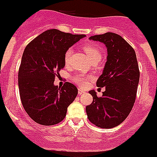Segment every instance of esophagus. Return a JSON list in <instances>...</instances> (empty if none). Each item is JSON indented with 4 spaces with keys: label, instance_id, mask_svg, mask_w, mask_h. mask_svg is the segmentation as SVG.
I'll list each match as a JSON object with an SVG mask.
<instances>
[{
    "label": "esophagus",
    "instance_id": "1",
    "mask_svg": "<svg viewBox=\"0 0 157 157\" xmlns=\"http://www.w3.org/2000/svg\"><path fill=\"white\" fill-rule=\"evenodd\" d=\"M78 94H85V91H84V90L82 89V88H78Z\"/></svg>",
    "mask_w": 157,
    "mask_h": 157
}]
</instances>
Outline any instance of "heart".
Listing matches in <instances>:
<instances>
[{"instance_id":"1","label":"heart","mask_w":157,"mask_h":157,"mask_svg":"<svg viewBox=\"0 0 157 157\" xmlns=\"http://www.w3.org/2000/svg\"><path fill=\"white\" fill-rule=\"evenodd\" d=\"M83 49L91 61H93V60H95V59H101V53L99 49H98L96 46H93V45H85V46H83ZM72 54V49H67V51H66V53H65V56H64V60L66 64H68V63H69ZM72 80L74 81V82H75V83L78 84V85L82 87L85 86L87 84L86 78L82 75H74V76L72 77Z\"/></svg>"}]
</instances>
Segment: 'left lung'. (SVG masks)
I'll use <instances>...</instances> for the list:
<instances>
[{
	"instance_id": "obj_1",
	"label": "left lung",
	"mask_w": 157,
	"mask_h": 157,
	"mask_svg": "<svg viewBox=\"0 0 157 157\" xmlns=\"http://www.w3.org/2000/svg\"><path fill=\"white\" fill-rule=\"evenodd\" d=\"M103 43L108 56L102 74L97 80L99 88L105 87L102 97L91 90V105L86 106L88 118L105 129L118 126L129 115L136 99L140 71L134 49L124 39L114 33L89 37Z\"/></svg>"
}]
</instances>
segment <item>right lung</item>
<instances>
[{"mask_svg":"<svg viewBox=\"0 0 157 157\" xmlns=\"http://www.w3.org/2000/svg\"><path fill=\"white\" fill-rule=\"evenodd\" d=\"M85 36L48 29L26 46L18 72V86L24 110L36 123L50 126L66 117L78 89L70 82L60 88L54 81L65 67L67 49Z\"/></svg>","mask_w":157,"mask_h":157,"instance_id":"obj_1","label":"right lung"}]
</instances>
